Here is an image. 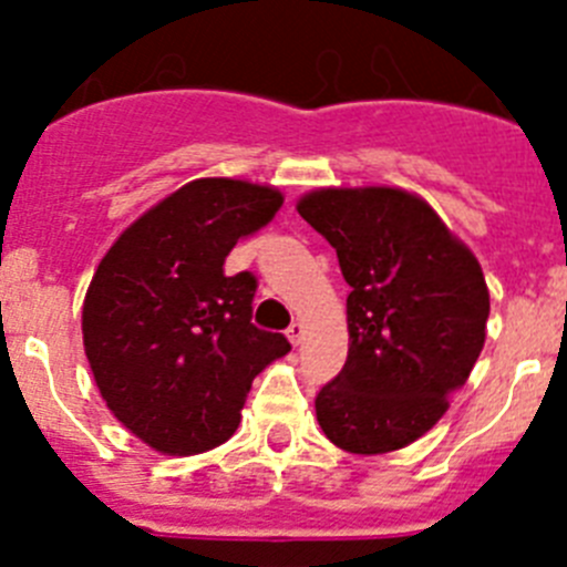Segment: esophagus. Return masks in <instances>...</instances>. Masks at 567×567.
Returning <instances> with one entry per match:
<instances>
[{
    "label": "esophagus",
    "instance_id": "34e87169",
    "mask_svg": "<svg viewBox=\"0 0 567 567\" xmlns=\"http://www.w3.org/2000/svg\"><path fill=\"white\" fill-rule=\"evenodd\" d=\"M303 332H307V329H303V323H300V320H295L292 327L287 329V338H289V343H292V346H298L300 340H303Z\"/></svg>",
    "mask_w": 567,
    "mask_h": 567
}]
</instances>
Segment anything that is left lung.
<instances>
[{"label": "left lung", "instance_id": "left-lung-1", "mask_svg": "<svg viewBox=\"0 0 567 567\" xmlns=\"http://www.w3.org/2000/svg\"><path fill=\"white\" fill-rule=\"evenodd\" d=\"M298 213L352 287L349 354L315 398L320 429L343 452H398L443 417L483 352L491 303L480 260L398 187L315 189Z\"/></svg>", "mask_w": 567, "mask_h": 567}]
</instances>
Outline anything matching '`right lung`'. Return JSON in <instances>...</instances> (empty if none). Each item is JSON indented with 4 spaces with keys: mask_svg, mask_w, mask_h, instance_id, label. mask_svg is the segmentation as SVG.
Segmentation results:
<instances>
[{
    "mask_svg": "<svg viewBox=\"0 0 567 567\" xmlns=\"http://www.w3.org/2000/svg\"><path fill=\"white\" fill-rule=\"evenodd\" d=\"M284 195L198 178L130 224L90 280L84 354L115 420L155 452L227 443L255 374L292 349L252 323L258 280L224 275L229 249L275 218Z\"/></svg>",
    "mask_w": 567,
    "mask_h": 567,
    "instance_id": "1",
    "label": "right lung"
}]
</instances>
